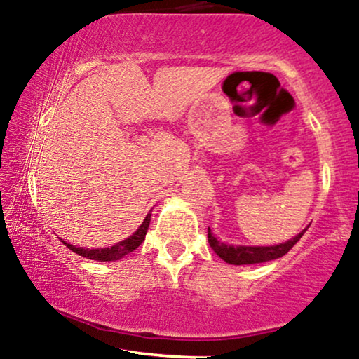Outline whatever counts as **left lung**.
<instances>
[{
	"label": "left lung",
	"instance_id": "1",
	"mask_svg": "<svg viewBox=\"0 0 359 359\" xmlns=\"http://www.w3.org/2000/svg\"><path fill=\"white\" fill-rule=\"evenodd\" d=\"M307 231V229H305ZM305 231H302L299 236H295L293 239L287 241L285 244L278 245H268V248H245V245H231L224 244L213 236L210 227H208V243L210 248L217 252V256L222 257L225 263L229 264H255V263H264V261L276 259V257L285 256L290 249L293 248L300 241V237L304 236Z\"/></svg>",
	"mask_w": 359,
	"mask_h": 359
}]
</instances>
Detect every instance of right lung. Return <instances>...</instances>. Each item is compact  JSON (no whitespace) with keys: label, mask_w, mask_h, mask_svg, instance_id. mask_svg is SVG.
Masks as SVG:
<instances>
[{"label":"right lung","mask_w":359,"mask_h":359,"mask_svg":"<svg viewBox=\"0 0 359 359\" xmlns=\"http://www.w3.org/2000/svg\"><path fill=\"white\" fill-rule=\"evenodd\" d=\"M149 222H151V213H147V217L144 219L142 225H140L137 231L132 233L130 237L126 241H122V243L111 245V248H104V249H81V248H76V245L72 244H67V248L71 249L72 252H76V255L79 256H84L88 257V259H95V261H115V259H120V257H123L128 252H132L134 249L139 248L140 244L144 243V239H146V233H147V229H149Z\"/></svg>","instance_id":"right-lung-1"}]
</instances>
